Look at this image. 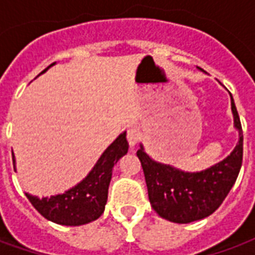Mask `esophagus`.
Instances as JSON below:
<instances>
[{"label":"esophagus","mask_w":255,"mask_h":255,"mask_svg":"<svg viewBox=\"0 0 255 255\" xmlns=\"http://www.w3.org/2000/svg\"><path fill=\"white\" fill-rule=\"evenodd\" d=\"M140 139V132L136 127H131L127 129V140L129 146H135Z\"/></svg>","instance_id":"34e87169"}]
</instances>
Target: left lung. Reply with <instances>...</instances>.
Returning a JSON list of instances; mask_svg holds the SVG:
<instances>
[{
	"mask_svg": "<svg viewBox=\"0 0 255 255\" xmlns=\"http://www.w3.org/2000/svg\"><path fill=\"white\" fill-rule=\"evenodd\" d=\"M231 106L239 129V143L224 161L206 171L186 173L169 165L155 162L143 151H136L143 169L151 206L162 219L187 224L216 212L235 184L243 160V131L235 102Z\"/></svg>",
	"mask_w": 255,
	"mask_h": 255,
	"instance_id": "left-lung-1",
	"label": "left lung"
}]
</instances>
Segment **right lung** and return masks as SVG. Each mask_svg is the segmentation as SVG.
Listing matches in <instances>:
<instances>
[{
	"mask_svg": "<svg viewBox=\"0 0 255 255\" xmlns=\"http://www.w3.org/2000/svg\"><path fill=\"white\" fill-rule=\"evenodd\" d=\"M49 68V67H47ZM46 68V69H47ZM43 69L42 72H45ZM128 142L126 133H122L104 151L101 158L90 172L89 176L61 195L50 198L32 197L25 194L32 206L56 224L83 225L91 223L104 213L108 199V188L112 179V169L123 155L127 154ZM14 165V157L12 155Z\"/></svg>",
	"mask_w": 255,
	"mask_h": 255,
	"instance_id": "add662e5",
	"label": "right lung"
}]
</instances>
